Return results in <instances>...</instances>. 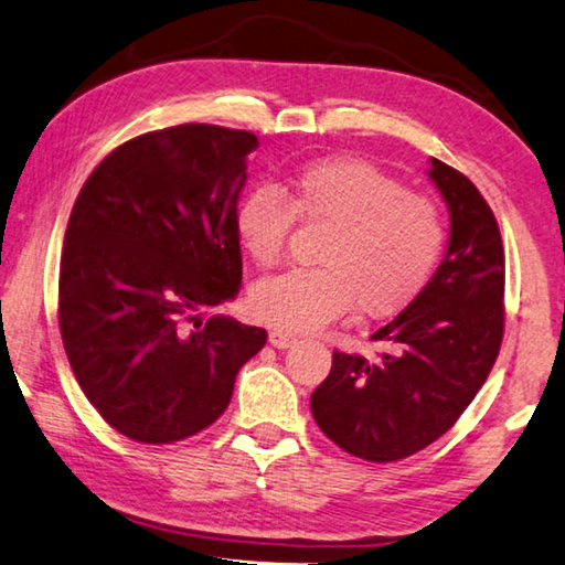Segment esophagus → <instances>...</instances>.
Wrapping results in <instances>:
<instances>
[{"instance_id":"1","label":"esophagus","mask_w":565,"mask_h":565,"mask_svg":"<svg viewBox=\"0 0 565 565\" xmlns=\"http://www.w3.org/2000/svg\"><path fill=\"white\" fill-rule=\"evenodd\" d=\"M295 335H290V332H285V330H273L270 332V345L273 348H277V350H285V348H290L292 343H295Z\"/></svg>"}]
</instances>
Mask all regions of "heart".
<instances>
[{
    "mask_svg": "<svg viewBox=\"0 0 565 565\" xmlns=\"http://www.w3.org/2000/svg\"><path fill=\"white\" fill-rule=\"evenodd\" d=\"M295 217L328 227L316 265L265 277L249 290V312L277 330L310 332L355 302L358 316L405 308L436 270L448 243L438 205L355 157L302 164L285 188H253L235 210L239 245L257 267L280 263Z\"/></svg>",
    "mask_w": 565,
    "mask_h": 565,
    "instance_id": "heart-1",
    "label": "heart"
}]
</instances>
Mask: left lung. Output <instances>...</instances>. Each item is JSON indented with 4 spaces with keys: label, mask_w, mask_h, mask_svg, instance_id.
I'll use <instances>...</instances> for the list:
<instances>
[{
    "label": "left lung",
    "mask_w": 565,
    "mask_h": 565,
    "mask_svg": "<svg viewBox=\"0 0 565 565\" xmlns=\"http://www.w3.org/2000/svg\"><path fill=\"white\" fill-rule=\"evenodd\" d=\"M450 212V239L430 282L370 340L377 358L332 353L310 395L312 418L350 456L408 458L448 433L498 358L503 340L505 255L493 210L466 174L433 157Z\"/></svg>",
    "instance_id": "8db88e82"
}]
</instances>
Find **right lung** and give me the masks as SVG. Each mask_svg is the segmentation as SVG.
I'll return each instance as SVG.
<instances>
[{"mask_svg": "<svg viewBox=\"0 0 565 565\" xmlns=\"http://www.w3.org/2000/svg\"><path fill=\"white\" fill-rule=\"evenodd\" d=\"M257 137L178 125L102 160L74 200L60 332L87 401L137 443L184 440L225 413L263 328L200 320L243 285L235 210Z\"/></svg>", "mask_w": 565, "mask_h": 565, "instance_id": "obj_1", "label": "right lung"}]
</instances>
